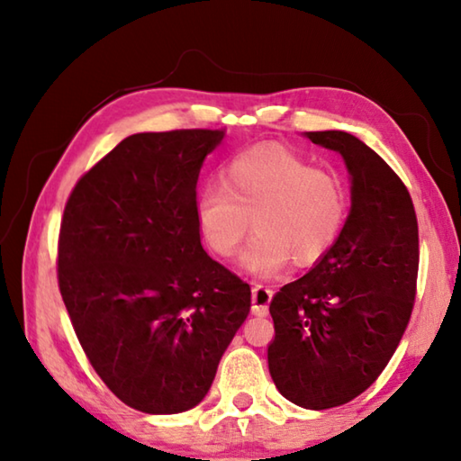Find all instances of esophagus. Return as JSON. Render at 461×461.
Masks as SVG:
<instances>
[{
  "label": "esophagus",
  "instance_id": "obj_1",
  "mask_svg": "<svg viewBox=\"0 0 461 461\" xmlns=\"http://www.w3.org/2000/svg\"><path fill=\"white\" fill-rule=\"evenodd\" d=\"M272 293L268 286L262 285H254L252 286V313L258 317H267L268 315V305L272 301Z\"/></svg>",
  "mask_w": 461,
  "mask_h": 461
}]
</instances>
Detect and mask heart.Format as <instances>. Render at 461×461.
I'll use <instances>...</instances> for the list:
<instances>
[{
    "instance_id": "b5f03b06",
    "label": "heart",
    "mask_w": 461,
    "mask_h": 461,
    "mask_svg": "<svg viewBox=\"0 0 461 461\" xmlns=\"http://www.w3.org/2000/svg\"><path fill=\"white\" fill-rule=\"evenodd\" d=\"M348 215L341 178L285 146L264 144L230 158L220 170V186L203 189L194 220L207 248L231 258L249 230L254 236L241 267L256 276L280 275L291 260L311 267L330 252Z\"/></svg>"
}]
</instances>
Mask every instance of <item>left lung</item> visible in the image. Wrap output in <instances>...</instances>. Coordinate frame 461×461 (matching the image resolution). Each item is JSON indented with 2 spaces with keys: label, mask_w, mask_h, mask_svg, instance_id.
Masks as SVG:
<instances>
[{
  "label": "left lung",
  "mask_w": 461,
  "mask_h": 461,
  "mask_svg": "<svg viewBox=\"0 0 461 461\" xmlns=\"http://www.w3.org/2000/svg\"><path fill=\"white\" fill-rule=\"evenodd\" d=\"M305 136L341 154L352 207L330 252L272 296L268 370L285 399L323 411L362 394L399 348L415 305L419 228L407 186L362 140Z\"/></svg>",
  "instance_id": "1"
}]
</instances>
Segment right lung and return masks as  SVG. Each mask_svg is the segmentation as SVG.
<instances>
[{
	"label": "right lung",
	"instance_id": "add662e5",
	"mask_svg": "<svg viewBox=\"0 0 461 461\" xmlns=\"http://www.w3.org/2000/svg\"><path fill=\"white\" fill-rule=\"evenodd\" d=\"M223 136H128L79 178L60 221L59 288L83 352L150 415L205 399L249 313V285L203 249L194 220L203 160Z\"/></svg>",
	"mask_w": 461,
	"mask_h": 461
}]
</instances>
